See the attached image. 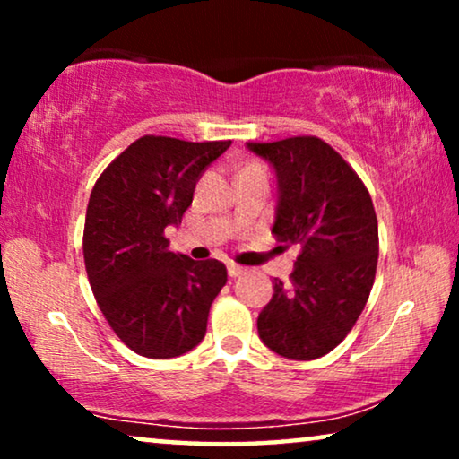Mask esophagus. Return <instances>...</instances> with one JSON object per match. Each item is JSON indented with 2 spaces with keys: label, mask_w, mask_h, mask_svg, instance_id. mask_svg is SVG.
I'll return each mask as SVG.
<instances>
[{
  "label": "esophagus",
  "mask_w": 459,
  "mask_h": 459,
  "mask_svg": "<svg viewBox=\"0 0 459 459\" xmlns=\"http://www.w3.org/2000/svg\"><path fill=\"white\" fill-rule=\"evenodd\" d=\"M244 272H247V269H244V267L236 265V263H228V273H230V278H238V275H242Z\"/></svg>",
  "instance_id": "esophagus-1"
}]
</instances>
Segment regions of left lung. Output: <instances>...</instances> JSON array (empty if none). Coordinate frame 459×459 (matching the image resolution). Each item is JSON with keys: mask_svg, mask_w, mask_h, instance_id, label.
<instances>
[{"mask_svg": "<svg viewBox=\"0 0 459 459\" xmlns=\"http://www.w3.org/2000/svg\"><path fill=\"white\" fill-rule=\"evenodd\" d=\"M275 171L272 234L300 244L290 284L275 278L256 319L259 338L286 359H317L338 347L368 303L378 263V221L369 192L319 137L247 143Z\"/></svg>", "mask_w": 459, "mask_h": 459, "instance_id": "8db88e82", "label": "left lung"}]
</instances>
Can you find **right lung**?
Here are the masks:
<instances>
[{"label":"right lung","instance_id":"add662e5","mask_svg":"<svg viewBox=\"0 0 459 459\" xmlns=\"http://www.w3.org/2000/svg\"><path fill=\"white\" fill-rule=\"evenodd\" d=\"M230 143L143 135L93 186L83 231L87 278L106 322L137 355L179 357L206 334L228 272L221 261L171 253L165 228L181 223L196 181Z\"/></svg>","mask_w":459,"mask_h":459}]
</instances>
